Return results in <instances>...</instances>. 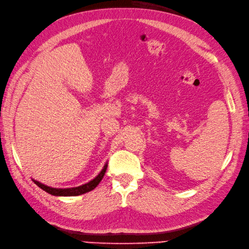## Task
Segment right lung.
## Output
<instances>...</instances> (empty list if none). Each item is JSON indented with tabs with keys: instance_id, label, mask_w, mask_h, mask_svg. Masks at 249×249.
<instances>
[{
	"instance_id": "obj_1",
	"label": "right lung",
	"mask_w": 249,
	"mask_h": 249,
	"mask_svg": "<svg viewBox=\"0 0 249 249\" xmlns=\"http://www.w3.org/2000/svg\"><path fill=\"white\" fill-rule=\"evenodd\" d=\"M107 168V163L104 165L102 170L99 173V175L96 177V178H93L92 180H90L89 182H87V183L80 185V186H75V187H68V189H56V187H51V186H48L46 184H42L41 182L39 181H36L33 179V181L35 182V184L38 185L45 192L49 193V194H51L53 196H79L82 194H85V193H88L92 191L95 187L100 183V181L103 179L104 175H106V171Z\"/></svg>"
}]
</instances>
